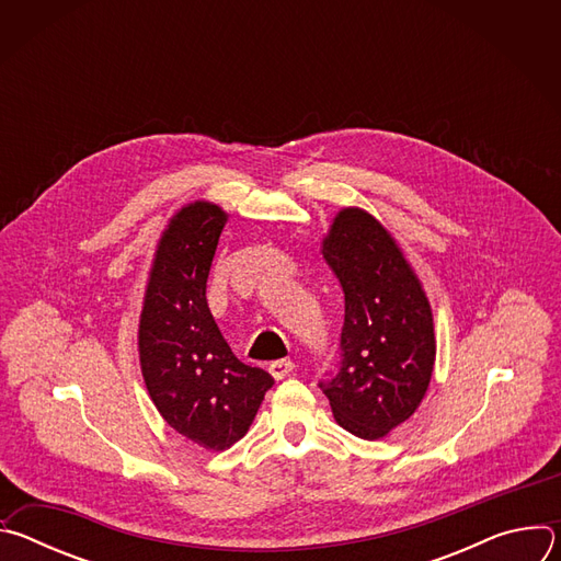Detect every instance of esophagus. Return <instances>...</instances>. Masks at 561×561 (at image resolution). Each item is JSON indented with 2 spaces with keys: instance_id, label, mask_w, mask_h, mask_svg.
Masks as SVG:
<instances>
[{
  "instance_id": "esophagus-1",
  "label": "esophagus",
  "mask_w": 561,
  "mask_h": 561,
  "mask_svg": "<svg viewBox=\"0 0 561 561\" xmlns=\"http://www.w3.org/2000/svg\"><path fill=\"white\" fill-rule=\"evenodd\" d=\"M268 370H271V375L275 379H284V377H288L295 370V362L293 359H277V362H273L268 366Z\"/></svg>"
}]
</instances>
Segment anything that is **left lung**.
<instances>
[{
    "instance_id": "1",
    "label": "left lung",
    "mask_w": 561,
    "mask_h": 561,
    "mask_svg": "<svg viewBox=\"0 0 561 561\" xmlns=\"http://www.w3.org/2000/svg\"><path fill=\"white\" fill-rule=\"evenodd\" d=\"M344 290L342 366L319 388L337 424L381 439L428 390L435 329L428 297L392 234L366 210L342 208L322 242Z\"/></svg>"
}]
</instances>
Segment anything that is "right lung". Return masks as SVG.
<instances>
[{
	"label": "right lung",
	"instance_id": "1",
	"mask_svg": "<svg viewBox=\"0 0 561 561\" xmlns=\"http://www.w3.org/2000/svg\"><path fill=\"white\" fill-rule=\"evenodd\" d=\"M226 219L210 202L173 215L154 251L137 335L152 404L171 428L206 450L242 439L275 381L232 355L206 301Z\"/></svg>",
	"mask_w": 561,
	"mask_h": 561
}]
</instances>
